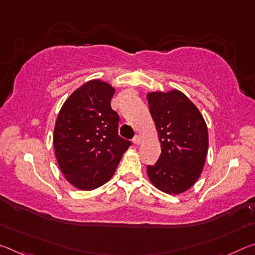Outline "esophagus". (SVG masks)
I'll return each mask as SVG.
<instances>
[{"label":"esophagus","mask_w":255,"mask_h":255,"mask_svg":"<svg viewBox=\"0 0 255 255\" xmlns=\"http://www.w3.org/2000/svg\"><path fill=\"white\" fill-rule=\"evenodd\" d=\"M132 143H134L135 145H138L140 143V137L138 135H136L134 138H132Z\"/></svg>","instance_id":"esophagus-1"}]
</instances>
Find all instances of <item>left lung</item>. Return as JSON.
<instances>
[{"label": "left lung", "mask_w": 255, "mask_h": 255, "mask_svg": "<svg viewBox=\"0 0 255 255\" xmlns=\"http://www.w3.org/2000/svg\"><path fill=\"white\" fill-rule=\"evenodd\" d=\"M147 101L161 143V154L154 164L147 165V176L160 191L183 193L203 169L209 145L207 124L179 91L149 93Z\"/></svg>", "instance_id": "1"}]
</instances>
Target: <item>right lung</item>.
Wrapping results in <instances>:
<instances>
[{
  "instance_id": "obj_1",
  "label": "right lung",
  "mask_w": 255,
  "mask_h": 255,
  "mask_svg": "<svg viewBox=\"0 0 255 255\" xmlns=\"http://www.w3.org/2000/svg\"><path fill=\"white\" fill-rule=\"evenodd\" d=\"M113 94L111 85L91 80L68 98L56 119L53 142L59 167L71 185L84 191L106 184L131 145L118 135Z\"/></svg>"
}]
</instances>
